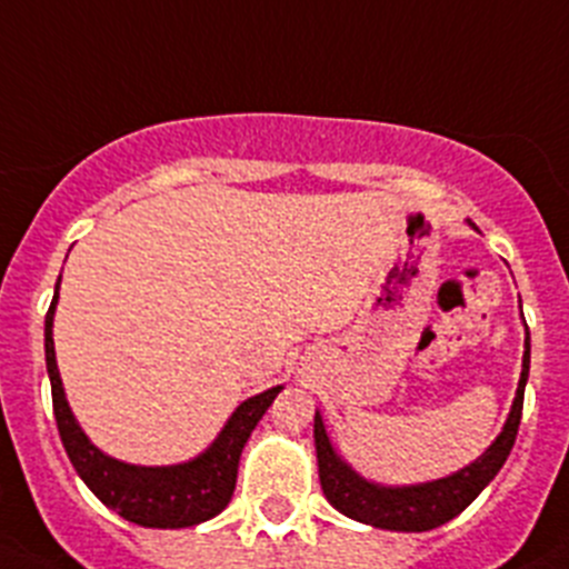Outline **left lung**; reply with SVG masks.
<instances>
[{"instance_id": "8db88e82", "label": "left lung", "mask_w": 569, "mask_h": 569, "mask_svg": "<svg viewBox=\"0 0 569 569\" xmlns=\"http://www.w3.org/2000/svg\"><path fill=\"white\" fill-rule=\"evenodd\" d=\"M473 231L479 228L468 220ZM531 363V338L526 327V352H523V371H520L518 391H515L512 410H509L507 423L501 435L487 446L481 457L465 465L457 473L443 476V479L421 481V485H377V481L363 479L336 449L327 438L325 421L317 410L313 416V440H317V465L321 492L327 501L347 518L358 523L375 526V529L388 531H429L438 526L449 523L451 518L462 512L465 507L473 503V498L496 479L498 470L507 462L512 451L515 438H518L520 412H523V391L529 380Z\"/></svg>"}]
</instances>
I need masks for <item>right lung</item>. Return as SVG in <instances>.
<instances>
[{"label":"right lung","mask_w":569,"mask_h":569,"mask_svg":"<svg viewBox=\"0 0 569 569\" xmlns=\"http://www.w3.org/2000/svg\"><path fill=\"white\" fill-rule=\"evenodd\" d=\"M62 278V274H60ZM60 278L54 286V300L46 313V371L51 382V401H54L57 429H60L66 455L77 468L79 479L93 490L101 503L120 515L123 520L146 529H187L220 515L228 507L237 487L239 457L256 423L283 391L274 386L269 391L244 399L226 427L220 429L211 446L198 457L178 465H131L104 455L93 440L84 435L73 418L71 405L66 399L60 369L54 358V311L60 300Z\"/></svg>","instance_id":"obj_1"}]
</instances>
